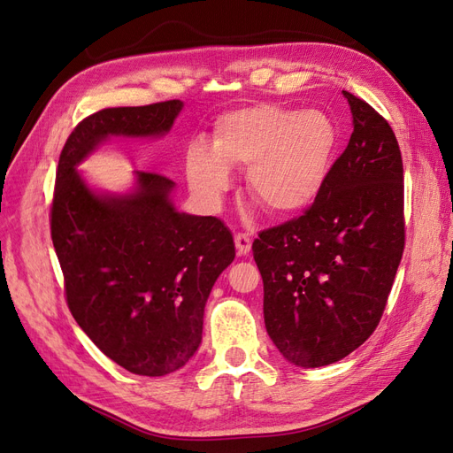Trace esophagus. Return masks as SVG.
<instances>
[{
    "instance_id": "1",
    "label": "esophagus",
    "mask_w": 453,
    "mask_h": 453,
    "mask_svg": "<svg viewBox=\"0 0 453 453\" xmlns=\"http://www.w3.org/2000/svg\"><path fill=\"white\" fill-rule=\"evenodd\" d=\"M234 242H236V251H238L240 257L250 255V251H251V238L248 234H236Z\"/></svg>"
}]
</instances>
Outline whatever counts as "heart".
<instances>
[{
	"instance_id": "obj_1",
	"label": "heart",
	"mask_w": 453,
	"mask_h": 453,
	"mask_svg": "<svg viewBox=\"0 0 453 453\" xmlns=\"http://www.w3.org/2000/svg\"><path fill=\"white\" fill-rule=\"evenodd\" d=\"M340 132L321 109L251 104L219 115L210 149L195 143L185 153L190 193L217 210L232 187L234 168H245L250 196L276 215L310 210L331 175Z\"/></svg>"
}]
</instances>
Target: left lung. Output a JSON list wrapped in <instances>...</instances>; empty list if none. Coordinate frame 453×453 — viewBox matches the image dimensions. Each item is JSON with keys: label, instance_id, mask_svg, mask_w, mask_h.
Returning <instances> with one entry per match:
<instances>
[{"label": "left lung", "instance_id": "8db88e82", "mask_svg": "<svg viewBox=\"0 0 453 453\" xmlns=\"http://www.w3.org/2000/svg\"><path fill=\"white\" fill-rule=\"evenodd\" d=\"M342 94L353 132L321 196L253 242L266 333L303 368L344 359L374 333L404 250L399 143L372 107Z\"/></svg>", "mask_w": 453, "mask_h": 453}]
</instances>
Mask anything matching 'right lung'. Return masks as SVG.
Masks as SVG:
<instances>
[{"mask_svg":"<svg viewBox=\"0 0 453 453\" xmlns=\"http://www.w3.org/2000/svg\"><path fill=\"white\" fill-rule=\"evenodd\" d=\"M181 109V100L111 107L79 122L50 210L75 321L109 359L149 378L183 368L200 348L203 308L236 257L234 240L217 217L177 210L168 177L135 170L128 190L109 193L77 166L113 138H164Z\"/></svg>","mask_w":453,"mask_h":453,"instance_id":"obj_1","label":"right lung"}]
</instances>
